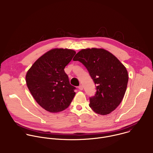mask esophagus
<instances>
[{
	"mask_svg": "<svg viewBox=\"0 0 153 153\" xmlns=\"http://www.w3.org/2000/svg\"><path fill=\"white\" fill-rule=\"evenodd\" d=\"M78 88H79L80 90H83V86H82V85H79V86Z\"/></svg>",
	"mask_w": 153,
	"mask_h": 153,
	"instance_id": "1",
	"label": "esophagus"
}]
</instances>
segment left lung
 Listing matches in <instances>:
<instances>
[{
  "instance_id": "1",
  "label": "left lung",
  "mask_w": 153,
  "mask_h": 153,
  "mask_svg": "<svg viewBox=\"0 0 153 153\" xmlns=\"http://www.w3.org/2000/svg\"><path fill=\"white\" fill-rule=\"evenodd\" d=\"M73 61L80 62L96 85V93L89 98V107L97 114L105 115L121 103L127 89L128 72L111 53L103 48H86L79 52Z\"/></svg>"
}]
</instances>
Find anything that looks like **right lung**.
Listing matches in <instances>:
<instances>
[{
  "label": "right lung",
  "instance_id": "add662e5",
  "mask_svg": "<svg viewBox=\"0 0 153 153\" xmlns=\"http://www.w3.org/2000/svg\"><path fill=\"white\" fill-rule=\"evenodd\" d=\"M76 52L54 48L38 58L27 71L26 81L34 99L45 111L55 113L67 109L76 94L64 68Z\"/></svg>",
  "mask_w": 153,
  "mask_h": 153
}]
</instances>
